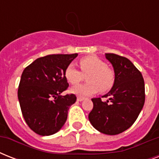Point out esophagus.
<instances>
[{
    "instance_id": "esophagus-1",
    "label": "esophagus",
    "mask_w": 159,
    "mask_h": 159,
    "mask_svg": "<svg viewBox=\"0 0 159 159\" xmlns=\"http://www.w3.org/2000/svg\"><path fill=\"white\" fill-rule=\"evenodd\" d=\"M84 97H77V100L78 101V102H82V101H84Z\"/></svg>"
}]
</instances>
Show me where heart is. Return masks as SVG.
Listing matches in <instances>:
<instances>
[{
  "mask_svg": "<svg viewBox=\"0 0 159 159\" xmlns=\"http://www.w3.org/2000/svg\"><path fill=\"white\" fill-rule=\"evenodd\" d=\"M81 71L73 64L66 67L64 76L71 84H77L83 79V75H86L87 82L71 88V92L80 97H87L99 92H106L111 89L115 82V73L107 67L106 62L95 56L82 57L79 61Z\"/></svg>",
  "mask_w": 159,
  "mask_h": 159,
  "instance_id": "1",
  "label": "heart"
}]
</instances>
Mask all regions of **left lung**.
Here are the masks:
<instances>
[{"mask_svg": "<svg viewBox=\"0 0 159 159\" xmlns=\"http://www.w3.org/2000/svg\"><path fill=\"white\" fill-rule=\"evenodd\" d=\"M112 64L115 82L111 91L102 97L92 98L93 109L88 118L101 133L116 135L130 127L143 109L145 101L144 81L141 72L125 57L106 53Z\"/></svg>", "mask_w": 159, "mask_h": 159, "instance_id": "1", "label": "left lung"}]
</instances>
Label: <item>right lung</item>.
Wrapping results in <instances>:
<instances>
[{
  "mask_svg": "<svg viewBox=\"0 0 159 159\" xmlns=\"http://www.w3.org/2000/svg\"><path fill=\"white\" fill-rule=\"evenodd\" d=\"M77 55L39 57L22 72L18 89L20 106L26 124L39 135H52L60 130L69 107L77 101L75 95L61 94L68 87L65 69Z\"/></svg>",
  "mask_w": 159,
  "mask_h": 159,
  "instance_id": "right-lung-1",
  "label": "right lung"
}]
</instances>
